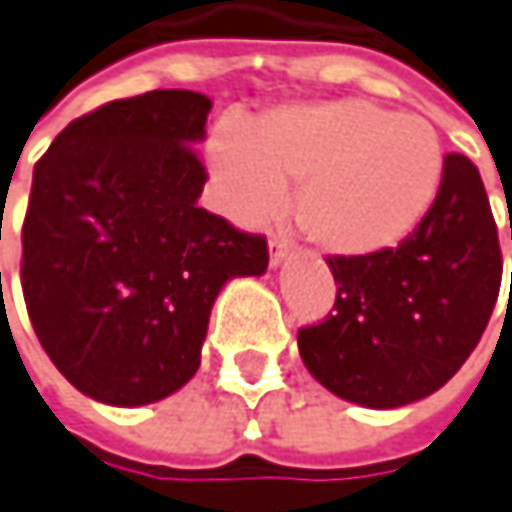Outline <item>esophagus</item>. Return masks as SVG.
I'll use <instances>...</instances> for the list:
<instances>
[{
  "label": "esophagus",
  "mask_w": 512,
  "mask_h": 512,
  "mask_svg": "<svg viewBox=\"0 0 512 512\" xmlns=\"http://www.w3.org/2000/svg\"><path fill=\"white\" fill-rule=\"evenodd\" d=\"M288 252H291V241H288V238H283V235H271L269 238L271 266H280L285 257H288Z\"/></svg>",
  "instance_id": "1"
}]
</instances>
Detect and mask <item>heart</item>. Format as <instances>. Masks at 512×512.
<instances>
[{
    "instance_id": "heart-1",
    "label": "heart",
    "mask_w": 512,
    "mask_h": 512,
    "mask_svg": "<svg viewBox=\"0 0 512 512\" xmlns=\"http://www.w3.org/2000/svg\"><path fill=\"white\" fill-rule=\"evenodd\" d=\"M212 162L243 218H266L285 187L325 252L361 257L403 241L429 210L443 173L440 137L417 114L370 100H325L269 111L243 134L224 131Z\"/></svg>"
}]
</instances>
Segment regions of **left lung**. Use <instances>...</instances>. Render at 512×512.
I'll use <instances>...</instances> for the list:
<instances>
[{"mask_svg": "<svg viewBox=\"0 0 512 512\" xmlns=\"http://www.w3.org/2000/svg\"><path fill=\"white\" fill-rule=\"evenodd\" d=\"M328 266L333 311L297 333L308 373L370 409L437 392L474 353L502 285L499 232L474 162L446 154L437 196L398 246L330 255Z\"/></svg>", "mask_w": 512, "mask_h": 512, "instance_id": "8db88e82", "label": "left lung"}]
</instances>
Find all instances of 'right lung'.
<instances>
[{"label":"right lung","instance_id":"1","mask_svg":"<svg viewBox=\"0 0 512 512\" xmlns=\"http://www.w3.org/2000/svg\"><path fill=\"white\" fill-rule=\"evenodd\" d=\"M210 97L156 89L111 100L52 139L33 168L22 291L66 381L111 406L182 389L201 364L212 302L263 274L269 246L198 207Z\"/></svg>","mask_w":512,"mask_h":512}]
</instances>
